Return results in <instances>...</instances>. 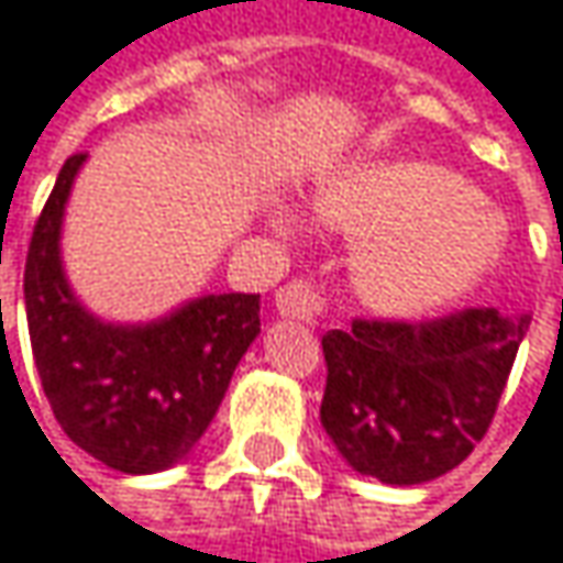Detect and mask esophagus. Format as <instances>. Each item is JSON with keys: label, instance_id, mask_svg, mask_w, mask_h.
<instances>
[{"label": "esophagus", "instance_id": "obj_1", "mask_svg": "<svg viewBox=\"0 0 563 563\" xmlns=\"http://www.w3.org/2000/svg\"><path fill=\"white\" fill-rule=\"evenodd\" d=\"M322 309H325V302L309 280H289L277 289V312L286 319L312 325L322 316Z\"/></svg>", "mask_w": 563, "mask_h": 563}]
</instances>
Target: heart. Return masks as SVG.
<instances>
[{
    "instance_id": "1",
    "label": "heart",
    "mask_w": 563,
    "mask_h": 563,
    "mask_svg": "<svg viewBox=\"0 0 563 563\" xmlns=\"http://www.w3.org/2000/svg\"><path fill=\"white\" fill-rule=\"evenodd\" d=\"M316 222L367 238L354 274L361 296L386 316H422L454 302L489 271L503 219L467 179L422 164H361L312 199Z\"/></svg>"
}]
</instances>
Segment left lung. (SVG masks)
I'll return each instance as SVG.
<instances>
[{
  "label": "left lung",
  "instance_id": "obj_1",
  "mask_svg": "<svg viewBox=\"0 0 563 563\" xmlns=\"http://www.w3.org/2000/svg\"><path fill=\"white\" fill-rule=\"evenodd\" d=\"M529 316L461 309L426 322L354 319L322 338V426L364 477L416 486L454 471L496 416Z\"/></svg>",
  "mask_w": 563,
  "mask_h": 563
}]
</instances>
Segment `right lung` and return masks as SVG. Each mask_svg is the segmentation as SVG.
<instances>
[{"label":"right lung","instance_id":"1","mask_svg":"<svg viewBox=\"0 0 563 563\" xmlns=\"http://www.w3.org/2000/svg\"><path fill=\"white\" fill-rule=\"evenodd\" d=\"M86 154L54 183L27 244L25 312L54 419L86 454L122 474L183 461L216 419L231 374L261 334V296H202L147 325L86 312L64 277L60 225Z\"/></svg>","mask_w":563,"mask_h":563}]
</instances>
